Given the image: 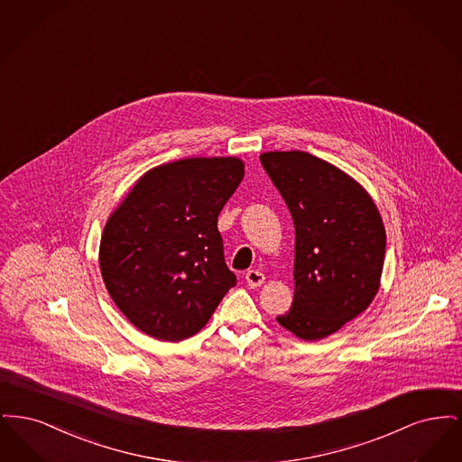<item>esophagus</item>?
Here are the masks:
<instances>
[{
	"label": "esophagus",
	"mask_w": 462,
	"mask_h": 462,
	"mask_svg": "<svg viewBox=\"0 0 462 462\" xmlns=\"http://www.w3.org/2000/svg\"><path fill=\"white\" fill-rule=\"evenodd\" d=\"M245 281H247V284L249 287H260L264 282V275L262 272H258V270H247L245 272Z\"/></svg>",
	"instance_id": "obj_1"
}]
</instances>
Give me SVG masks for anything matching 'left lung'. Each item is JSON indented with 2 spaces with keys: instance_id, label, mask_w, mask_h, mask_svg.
<instances>
[{
  "instance_id": "8db88e82",
  "label": "left lung",
  "mask_w": 462,
  "mask_h": 462,
  "mask_svg": "<svg viewBox=\"0 0 462 462\" xmlns=\"http://www.w3.org/2000/svg\"><path fill=\"white\" fill-rule=\"evenodd\" d=\"M262 166L294 221V300L277 322L322 339L371 305L386 234L369 194L346 173L300 151L266 152Z\"/></svg>"
}]
</instances>
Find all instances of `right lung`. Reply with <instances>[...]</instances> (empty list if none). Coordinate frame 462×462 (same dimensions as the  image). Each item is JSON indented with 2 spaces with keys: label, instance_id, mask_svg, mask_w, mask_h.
I'll return each mask as SVG.
<instances>
[{
  "label": "right lung",
  "instance_id": "right-lung-1",
  "mask_svg": "<svg viewBox=\"0 0 462 462\" xmlns=\"http://www.w3.org/2000/svg\"><path fill=\"white\" fill-rule=\"evenodd\" d=\"M244 176L236 157H196L142 176L112 213L100 242L110 298L134 328L161 341L202 329L237 277L218 215Z\"/></svg>",
  "mask_w": 462,
  "mask_h": 462
}]
</instances>
